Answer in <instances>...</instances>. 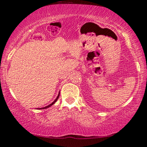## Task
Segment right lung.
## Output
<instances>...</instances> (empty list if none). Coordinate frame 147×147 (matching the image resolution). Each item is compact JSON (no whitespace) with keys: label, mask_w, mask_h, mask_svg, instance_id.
<instances>
[{"label":"right lung","mask_w":147,"mask_h":147,"mask_svg":"<svg viewBox=\"0 0 147 147\" xmlns=\"http://www.w3.org/2000/svg\"><path fill=\"white\" fill-rule=\"evenodd\" d=\"M59 96H60V93H59L58 96H57V97L56 98V99H55V100H54V101H53V102H52V103L51 104V105H48V106H47V107H44V108H40V109H47V108H48V107H51V105H53V104H54V103L55 102H56V101H57V99H58Z\"/></svg>","instance_id":"obj_1"}]
</instances>
